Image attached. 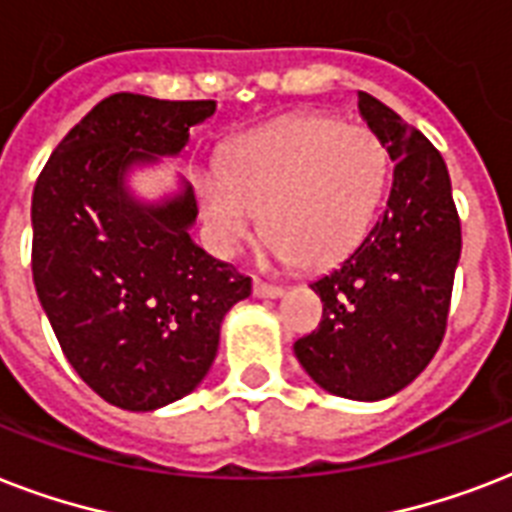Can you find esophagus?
<instances>
[{"label":"esophagus","mask_w":512,"mask_h":512,"mask_svg":"<svg viewBox=\"0 0 512 512\" xmlns=\"http://www.w3.org/2000/svg\"><path fill=\"white\" fill-rule=\"evenodd\" d=\"M252 295L260 297V300H263V297H271V300H276V297L284 295V289L273 287V284H263V281H255V284H252Z\"/></svg>","instance_id":"esophagus-1"}]
</instances>
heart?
Here are the masks:
<instances>
[{
	"label": "heart",
	"instance_id": "heart-1",
	"mask_svg": "<svg viewBox=\"0 0 512 512\" xmlns=\"http://www.w3.org/2000/svg\"><path fill=\"white\" fill-rule=\"evenodd\" d=\"M385 175L388 151L372 130L295 114L236 140L196 196L217 255H231L263 212L268 255L316 271L361 241Z\"/></svg>",
	"mask_w": 512,
	"mask_h": 512
}]
</instances>
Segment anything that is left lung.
I'll use <instances>...</instances> for the list:
<instances>
[{"label": "left lung", "mask_w": 512, "mask_h": 512, "mask_svg": "<svg viewBox=\"0 0 512 512\" xmlns=\"http://www.w3.org/2000/svg\"><path fill=\"white\" fill-rule=\"evenodd\" d=\"M358 114L388 151L393 183L364 239L311 281L324 316L295 342V356L332 396L382 401L404 390L444 340L462 233L449 172L430 140L369 92H358Z\"/></svg>", "instance_id": "obj_1"}]
</instances>
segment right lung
Returning <instances> with one entry per match:
<instances>
[{"instance_id": "right-lung-1", "label": "right lung", "mask_w": 512, "mask_h": 512, "mask_svg": "<svg viewBox=\"0 0 512 512\" xmlns=\"http://www.w3.org/2000/svg\"><path fill=\"white\" fill-rule=\"evenodd\" d=\"M215 100H100L52 151L31 199V271L68 364L108 404L154 412L188 396L252 281L191 239L196 199L177 177L143 199L130 177L175 159Z\"/></svg>"}]
</instances>
